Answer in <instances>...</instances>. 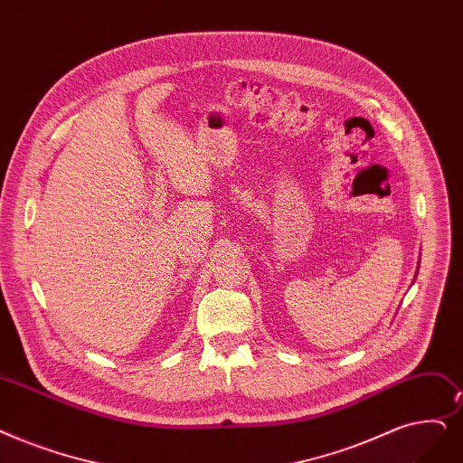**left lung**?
<instances>
[{
  "instance_id": "1",
  "label": "left lung",
  "mask_w": 463,
  "mask_h": 463,
  "mask_svg": "<svg viewBox=\"0 0 463 463\" xmlns=\"http://www.w3.org/2000/svg\"><path fill=\"white\" fill-rule=\"evenodd\" d=\"M414 278H416V276H414Z\"/></svg>"
}]
</instances>
